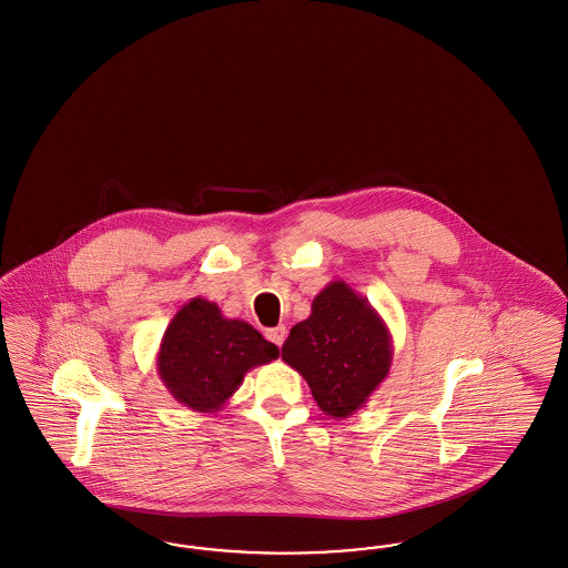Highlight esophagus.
Listing matches in <instances>:
<instances>
[{"label": "esophagus", "instance_id": "34e87169", "mask_svg": "<svg viewBox=\"0 0 568 568\" xmlns=\"http://www.w3.org/2000/svg\"><path fill=\"white\" fill-rule=\"evenodd\" d=\"M265 337L273 342L275 346L282 347L284 344V339H286V326L284 324H277V326H273V328H267L265 331Z\"/></svg>", "mask_w": 568, "mask_h": 568}]
</instances>
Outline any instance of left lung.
Instances as JSON below:
<instances>
[{"label": "left lung", "mask_w": 568, "mask_h": 568, "mask_svg": "<svg viewBox=\"0 0 568 568\" xmlns=\"http://www.w3.org/2000/svg\"><path fill=\"white\" fill-rule=\"evenodd\" d=\"M282 361L303 375L326 416L349 418L386 379L393 337L367 296L335 280L314 298L310 318L291 328Z\"/></svg>", "instance_id": "obj_1"}]
</instances>
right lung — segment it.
<instances>
[{"label":"right lung","mask_w":568,"mask_h":568,"mask_svg":"<svg viewBox=\"0 0 568 568\" xmlns=\"http://www.w3.org/2000/svg\"><path fill=\"white\" fill-rule=\"evenodd\" d=\"M277 356V346L254 326L224 318L216 303L195 296L168 324L156 352V373L178 403L212 414L242 386L247 371Z\"/></svg>","instance_id":"right-lung-1"}]
</instances>
